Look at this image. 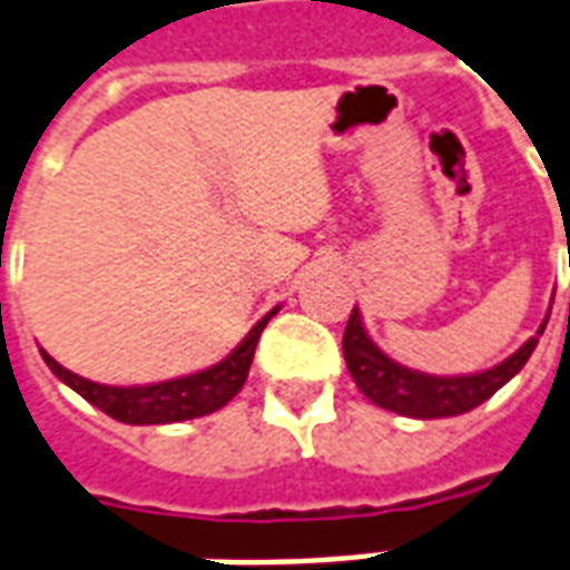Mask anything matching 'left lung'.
<instances>
[{
  "mask_svg": "<svg viewBox=\"0 0 570 570\" xmlns=\"http://www.w3.org/2000/svg\"><path fill=\"white\" fill-rule=\"evenodd\" d=\"M543 326L538 328V335H543ZM538 335L525 341L513 356L499 362L495 368L480 371V374H462V377H438V374H423V371H411L392 362L368 338L360 311L353 307L347 328H344V360H347L350 377L356 381L362 395L377 407L392 411V414L414 416V420H438V416L468 414L478 404L492 399L529 362L532 350L538 347Z\"/></svg>",
  "mask_w": 570,
  "mask_h": 570,
  "instance_id": "left-lung-1",
  "label": "left lung"
}]
</instances>
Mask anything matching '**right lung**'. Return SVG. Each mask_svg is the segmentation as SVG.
<instances>
[{
  "instance_id": "right-lung-1",
  "label": "right lung",
  "mask_w": 570,
  "mask_h": 570,
  "mask_svg": "<svg viewBox=\"0 0 570 570\" xmlns=\"http://www.w3.org/2000/svg\"><path fill=\"white\" fill-rule=\"evenodd\" d=\"M274 314H277V307H274L272 314H265L247 332V338L217 365L196 371V374H187V377H175V381L147 383V386H105V383H92L87 377H78L75 371L62 368L60 362L48 356L45 350H41V360L48 362V368L66 386H71L92 407H99L102 414L114 416L120 423H180V420H196V416L214 414V411H220L223 404L238 395V390L247 381V371H250L253 350L259 344V335H263V328L268 326V320Z\"/></svg>"
}]
</instances>
